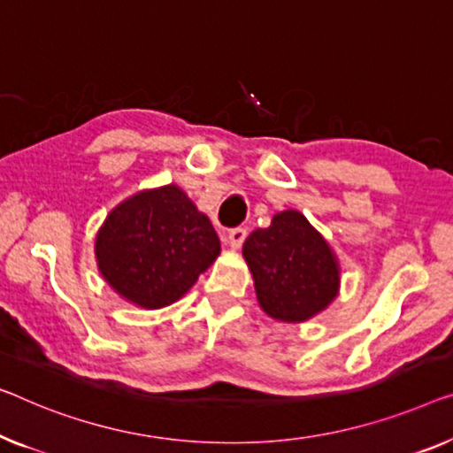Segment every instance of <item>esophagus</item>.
I'll use <instances>...</instances> for the list:
<instances>
[{
    "label": "esophagus",
    "mask_w": 453,
    "mask_h": 453,
    "mask_svg": "<svg viewBox=\"0 0 453 453\" xmlns=\"http://www.w3.org/2000/svg\"><path fill=\"white\" fill-rule=\"evenodd\" d=\"M246 235H248V232L244 227H234L232 232L227 234V244L232 246V250H240L242 244H244Z\"/></svg>",
    "instance_id": "1"
}]
</instances>
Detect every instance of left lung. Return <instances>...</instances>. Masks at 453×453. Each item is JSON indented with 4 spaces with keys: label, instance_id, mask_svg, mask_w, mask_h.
<instances>
[{
    "label": "left lung",
    "instance_id": "obj_1",
    "mask_svg": "<svg viewBox=\"0 0 453 453\" xmlns=\"http://www.w3.org/2000/svg\"><path fill=\"white\" fill-rule=\"evenodd\" d=\"M256 299L274 321L303 323L332 305L340 293V260L329 242L296 209L279 211L242 248Z\"/></svg>",
    "mask_w": 453,
    "mask_h": 453
}]
</instances>
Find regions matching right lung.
I'll use <instances>...</instances> for the list:
<instances>
[{
	"label": "right lung",
	"instance_id": "right-lung-1",
	"mask_svg": "<svg viewBox=\"0 0 453 453\" xmlns=\"http://www.w3.org/2000/svg\"><path fill=\"white\" fill-rule=\"evenodd\" d=\"M219 252L211 221L173 183L130 195L107 213L96 235L101 276L140 309L173 305Z\"/></svg>",
	"mask_w": 453,
	"mask_h": 453
}]
</instances>
